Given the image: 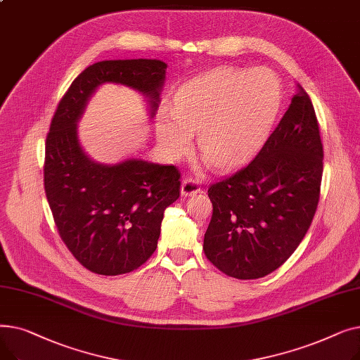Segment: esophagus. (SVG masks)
Returning <instances> with one entry per match:
<instances>
[{
	"instance_id": "esophagus-1",
	"label": "esophagus",
	"mask_w": 360,
	"mask_h": 360,
	"mask_svg": "<svg viewBox=\"0 0 360 360\" xmlns=\"http://www.w3.org/2000/svg\"><path fill=\"white\" fill-rule=\"evenodd\" d=\"M201 193V188L200 185L191 179V178H185L182 181V185H181V194L184 197H190V195H195V194H200Z\"/></svg>"
}]
</instances>
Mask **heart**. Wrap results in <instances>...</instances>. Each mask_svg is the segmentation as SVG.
<instances>
[{"mask_svg":"<svg viewBox=\"0 0 360 360\" xmlns=\"http://www.w3.org/2000/svg\"><path fill=\"white\" fill-rule=\"evenodd\" d=\"M281 106V86L266 68H217L184 84L176 110L166 108L158 122L159 141L172 158L198 148L210 165L231 169L250 159L266 141Z\"/></svg>","mask_w":360,"mask_h":360,"instance_id":"b5f03b06","label":"heart"}]
</instances>
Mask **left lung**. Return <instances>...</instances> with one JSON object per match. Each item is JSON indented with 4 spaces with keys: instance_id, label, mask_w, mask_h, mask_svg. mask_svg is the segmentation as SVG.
<instances>
[{
    "instance_id": "obj_1",
    "label": "left lung",
    "mask_w": 360,
    "mask_h": 360,
    "mask_svg": "<svg viewBox=\"0 0 360 360\" xmlns=\"http://www.w3.org/2000/svg\"><path fill=\"white\" fill-rule=\"evenodd\" d=\"M324 148L304 87L248 165L209 188L213 216L202 250L239 280L277 270L307 235L319 201Z\"/></svg>"
}]
</instances>
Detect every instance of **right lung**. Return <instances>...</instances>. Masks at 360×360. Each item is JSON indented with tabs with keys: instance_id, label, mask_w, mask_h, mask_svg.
<instances>
[{
	"instance_id": "add662e5",
	"label": "right lung",
	"mask_w": 360,
	"mask_h": 360,
	"mask_svg": "<svg viewBox=\"0 0 360 360\" xmlns=\"http://www.w3.org/2000/svg\"><path fill=\"white\" fill-rule=\"evenodd\" d=\"M166 64L160 60H110L77 75L56 108L45 144L44 184L56 229L83 267L118 276L140 266L158 248L163 212L179 198L175 166L127 159L91 160L80 146L77 121L91 93L103 83L124 84L159 106Z\"/></svg>"
}]
</instances>
